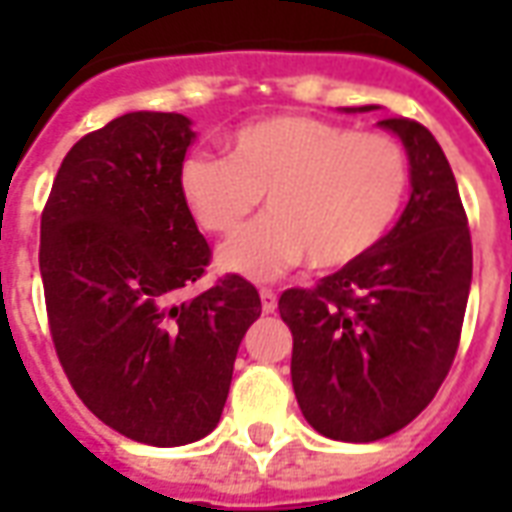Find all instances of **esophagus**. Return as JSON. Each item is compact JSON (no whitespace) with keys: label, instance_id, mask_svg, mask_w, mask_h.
<instances>
[{"label":"esophagus","instance_id":"esophagus-1","mask_svg":"<svg viewBox=\"0 0 512 512\" xmlns=\"http://www.w3.org/2000/svg\"><path fill=\"white\" fill-rule=\"evenodd\" d=\"M260 307H263V312L277 310V293H274V290H268V288L260 290Z\"/></svg>","mask_w":512,"mask_h":512}]
</instances>
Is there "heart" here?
Instances as JSON below:
<instances>
[{"label": "heart", "mask_w": 512, "mask_h": 512, "mask_svg": "<svg viewBox=\"0 0 512 512\" xmlns=\"http://www.w3.org/2000/svg\"><path fill=\"white\" fill-rule=\"evenodd\" d=\"M408 189L406 150L378 131H351L321 117L271 115L227 139V158L194 153L178 191L205 233L230 235L219 249L227 274L268 282L307 257L312 268H343L365 257L400 213Z\"/></svg>", "instance_id": "b5f03b06"}]
</instances>
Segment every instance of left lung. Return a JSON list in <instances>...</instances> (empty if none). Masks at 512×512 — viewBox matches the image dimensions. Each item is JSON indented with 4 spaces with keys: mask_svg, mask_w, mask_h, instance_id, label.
I'll return each instance as SVG.
<instances>
[{
    "mask_svg": "<svg viewBox=\"0 0 512 512\" xmlns=\"http://www.w3.org/2000/svg\"><path fill=\"white\" fill-rule=\"evenodd\" d=\"M378 126L406 147L411 194L400 219L318 288L279 296L301 414L323 436L354 444L406 428L433 400L458 351L472 288L469 224L436 136L406 117Z\"/></svg>",
    "mask_w": 512,
    "mask_h": 512,
    "instance_id": "1",
    "label": "left lung"
}]
</instances>
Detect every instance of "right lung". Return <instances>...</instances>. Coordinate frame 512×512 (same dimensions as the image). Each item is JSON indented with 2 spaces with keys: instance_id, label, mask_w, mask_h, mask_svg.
Segmentation results:
<instances>
[{
  "instance_id": "obj_1",
  "label": "right lung",
  "mask_w": 512,
  "mask_h": 512,
  "mask_svg": "<svg viewBox=\"0 0 512 512\" xmlns=\"http://www.w3.org/2000/svg\"><path fill=\"white\" fill-rule=\"evenodd\" d=\"M194 136L175 112L117 117L68 150L40 219L65 376L101 422L153 447L216 428L238 345L260 318L255 285L238 274L175 301L211 260L178 191Z\"/></svg>"
}]
</instances>
